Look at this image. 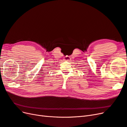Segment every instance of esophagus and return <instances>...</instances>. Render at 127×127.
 Here are the masks:
<instances>
[{
  "label": "esophagus",
  "mask_w": 127,
  "mask_h": 127,
  "mask_svg": "<svg viewBox=\"0 0 127 127\" xmlns=\"http://www.w3.org/2000/svg\"><path fill=\"white\" fill-rule=\"evenodd\" d=\"M70 60H71V58H70V57L66 56V57H65L64 58V61H70Z\"/></svg>",
  "instance_id": "1"
}]
</instances>
